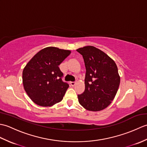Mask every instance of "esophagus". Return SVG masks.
I'll use <instances>...</instances> for the list:
<instances>
[{"label":"esophagus","mask_w":147,"mask_h":147,"mask_svg":"<svg viewBox=\"0 0 147 147\" xmlns=\"http://www.w3.org/2000/svg\"><path fill=\"white\" fill-rule=\"evenodd\" d=\"M75 84H76V83L74 82H70V85H71V86H74V85H75Z\"/></svg>","instance_id":"obj_1"}]
</instances>
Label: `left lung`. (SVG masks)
Instances as JSON below:
<instances>
[{
  "label": "left lung",
  "mask_w": 147,
  "mask_h": 147,
  "mask_svg": "<svg viewBox=\"0 0 147 147\" xmlns=\"http://www.w3.org/2000/svg\"><path fill=\"white\" fill-rule=\"evenodd\" d=\"M86 67L85 89L78 95V101L86 110L99 111L111 104L120 84L117 65L98 49L86 46L76 50Z\"/></svg>",
  "instance_id": "8db88e82"
}]
</instances>
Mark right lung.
Masks as SVG:
<instances>
[{
    "instance_id": "1",
    "label": "right lung",
    "mask_w": 147,
    "mask_h": 147,
    "mask_svg": "<svg viewBox=\"0 0 147 147\" xmlns=\"http://www.w3.org/2000/svg\"><path fill=\"white\" fill-rule=\"evenodd\" d=\"M71 51L49 47L39 51L23 71V83L29 97L36 104L47 107L61 102L69 84L62 81L59 65Z\"/></svg>"
}]
</instances>
